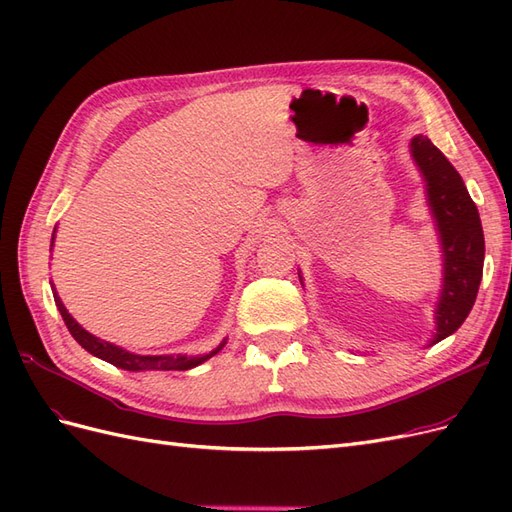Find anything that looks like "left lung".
Listing matches in <instances>:
<instances>
[{"label":"left lung","mask_w":512,"mask_h":512,"mask_svg":"<svg viewBox=\"0 0 512 512\" xmlns=\"http://www.w3.org/2000/svg\"><path fill=\"white\" fill-rule=\"evenodd\" d=\"M410 149L427 181V200L442 237L444 288L436 312V344L461 327L476 301L483 277L485 235L474 200L442 151L423 134L412 138Z\"/></svg>","instance_id":"8db88e82"}]
</instances>
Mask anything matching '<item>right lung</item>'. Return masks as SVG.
Instances as JSON below:
<instances>
[{
	"label": "right lung",
	"mask_w": 512,
	"mask_h": 512,
	"mask_svg": "<svg viewBox=\"0 0 512 512\" xmlns=\"http://www.w3.org/2000/svg\"><path fill=\"white\" fill-rule=\"evenodd\" d=\"M53 297H55V305L59 309L61 318H64L66 327H68V331L72 333V337L76 339V342H79L87 352L98 356V359L111 363L115 367H121V369H128V371H143V369H164V371L175 369V371H185V369H192V367L200 365L203 361L211 359V356L218 354L222 350V346H224V344H220L218 348L211 350L209 354H203V356H141V354H132V352L121 350V348H117L113 344L102 342V339L87 333L66 312V307H64V303H61V299L57 297V292H53Z\"/></svg>",
	"instance_id": "right-lung-1"
}]
</instances>
